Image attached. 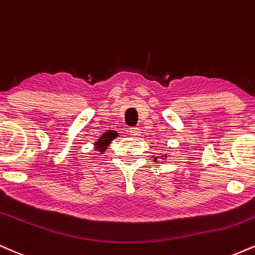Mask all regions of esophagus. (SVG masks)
I'll return each instance as SVG.
<instances>
[{
    "mask_svg": "<svg viewBox=\"0 0 255 255\" xmlns=\"http://www.w3.org/2000/svg\"><path fill=\"white\" fill-rule=\"evenodd\" d=\"M130 133H131V136H133L134 138H136V137H139L142 132H140V128H131Z\"/></svg>",
    "mask_w": 255,
    "mask_h": 255,
    "instance_id": "34e87169",
    "label": "esophagus"
}]
</instances>
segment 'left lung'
I'll return each instance as SVG.
<instances>
[{
  "mask_svg": "<svg viewBox=\"0 0 255 255\" xmlns=\"http://www.w3.org/2000/svg\"><path fill=\"white\" fill-rule=\"evenodd\" d=\"M166 157H167V154H166Z\"/></svg>",
  "mask_w": 255,
  "mask_h": 255,
  "instance_id": "1",
  "label": "left lung"
}]
</instances>
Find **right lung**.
I'll use <instances>...</instances> for the list:
<instances>
[{
    "instance_id": "add662e5",
    "label": "right lung",
    "mask_w": 255,
    "mask_h": 255,
    "mask_svg": "<svg viewBox=\"0 0 255 255\" xmlns=\"http://www.w3.org/2000/svg\"><path fill=\"white\" fill-rule=\"evenodd\" d=\"M117 137H118V132H117V131L107 130L106 132L101 134L97 142L94 143L95 150H98L100 154H104V152L106 151L107 146H109L111 144V142L115 138H117Z\"/></svg>"
}]
</instances>
